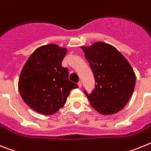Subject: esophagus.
Segmentation results:
<instances>
[{
    "instance_id": "esophagus-1",
    "label": "esophagus",
    "mask_w": 151,
    "mask_h": 151,
    "mask_svg": "<svg viewBox=\"0 0 151 151\" xmlns=\"http://www.w3.org/2000/svg\"><path fill=\"white\" fill-rule=\"evenodd\" d=\"M77 84H78V86H79L80 88H81V86H82V83H81V82H78V83H77Z\"/></svg>"
}]
</instances>
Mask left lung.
<instances>
[{
	"mask_svg": "<svg viewBox=\"0 0 151 151\" xmlns=\"http://www.w3.org/2000/svg\"><path fill=\"white\" fill-rule=\"evenodd\" d=\"M82 49L95 79L91 93H83L99 113H116L125 106L134 90L136 77L132 66L111 45L98 42Z\"/></svg>",
	"mask_w": 151,
	"mask_h": 151,
	"instance_id": "left-lung-1",
	"label": "left lung"
}]
</instances>
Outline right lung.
Masks as SVG:
<instances>
[{"label": "right lung", "instance_id": "1", "mask_svg": "<svg viewBox=\"0 0 151 151\" xmlns=\"http://www.w3.org/2000/svg\"><path fill=\"white\" fill-rule=\"evenodd\" d=\"M66 48L49 44L34 51L19 76V93L30 108L52 115L64 106L70 90L78 85L68 80V70L61 65Z\"/></svg>", "mask_w": 151, "mask_h": 151}]
</instances>
